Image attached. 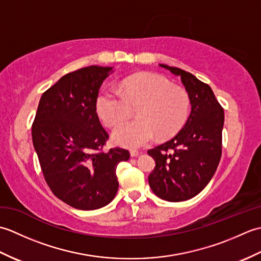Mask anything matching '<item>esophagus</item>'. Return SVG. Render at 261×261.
<instances>
[{
  "label": "esophagus",
  "instance_id": "obj_1",
  "mask_svg": "<svg viewBox=\"0 0 261 261\" xmlns=\"http://www.w3.org/2000/svg\"><path fill=\"white\" fill-rule=\"evenodd\" d=\"M130 154H131V157H138L140 154V152L138 150H131Z\"/></svg>",
  "mask_w": 261,
  "mask_h": 261
}]
</instances>
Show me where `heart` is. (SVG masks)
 <instances>
[{
    "instance_id": "1",
    "label": "heart",
    "mask_w": 261,
    "mask_h": 261,
    "mask_svg": "<svg viewBox=\"0 0 261 261\" xmlns=\"http://www.w3.org/2000/svg\"><path fill=\"white\" fill-rule=\"evenodd\" d=\"M137 108L138 119L116 126L112 138L116 145L139 148L154 136L167 138L181 129L190 114V94L171 85L166 77L139 73L121 82L119 91L105 88L96 98V112L108 126H115Z\"/></svg>"
}]
</instances>
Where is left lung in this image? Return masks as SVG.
Listing matches in <instances>:
<instances>
[{
    "mask_svg": "<svg viewBox=\"0 0 261 261\" xmlns=\"http://www.w3.org/2000/svg\"><path fill=\"white\" fill-rule=\"evenodd\" d=\"M160 67L179 76L190 94L192 111L174 138L148 150L156 167L148 180L152 192L168 202H181L204 190L218 168L222 154L224 111L207 84L177 67Z\"/></svg>",
    "mask_w": 261,
    "mask_h": 261,
    "instance_id": "1",
    "label": "left lung"
}]
</instances>
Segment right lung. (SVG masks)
Instances as JSON below:
<instances>
[{"mask_svg": "<svg viewBox=\"0 0 261 261\" xmlns=\"http://www.w3.org/2000/svg\"><path fill=\"white\" fill-rule=\"evenodd\" d=\"M113 67L88 66L63 76L42 94L32 123V142L48 186L71 207L108 205L119 188L116 167L130 153L113 148L96 113V98Z\"/></svg>", "mask_w": 261, "mask_h": 261, "instance_id": "add662e5", "label": "right lung"}]
</instances>
